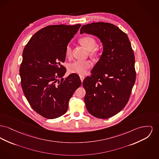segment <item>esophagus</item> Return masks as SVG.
Masks as SVG:
<instances>
[{
  "mask_svg": "<svg viewBox=\"0 0 159 159\" xmlns=\"http://www.w3.org/2000/svg\"><path fill=\"white\" fill-rule=\"evenodd\" d=\"M80 80H81L82 82H83V81H84V75H80Z\"/></svg>",
  "mask_w": 159,
  "mask_h": 159,
  "instance_id": "34e87169",
  "label": "esophagus"
}]
</instances>
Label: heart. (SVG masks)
Returning a JSON list of instances; mask_svg holds the SVG:
<instances>
[{
    "instance_id": "heart-1",
    "label": "heart",
    "mask_w": 159,
    "mask_h": 159,
    "mask_svg": "<svg viewBox=\"0 0 159 159\" xmlns=\"http://www.w3.org/2000/svg\"><path fill=\"white\" fill-rule=\"evenodd\" d=\"M79 41L88 50H90L92 55L97 56L99 54L100 49L98 46H96L97 41L94 38L91 36H84L80 38ZM66 55L67 57L71 55V48L70 46H67L66 47ZM92 66L93 63L90 61L78 60L70 63L68 66V70L70 73L84 75Z\"/></svg>"
}]
</instances>
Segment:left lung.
<instances>
[{"instance_id": "left-lung-1", "label": "left lung", "mask_w": 159, "mask_h": 159, "mask_svg": "<svg viewBox=\"0 0 159 159\" xmlns=\"http://www.w3.org/2000/svg\"><path fill=\"white\" fill-rule=\"evenodd\" d=\"M80 32L93 34L103 43V54L83 86L88 111L97 118L107 119L129 100L136 80L134 52L127 35L111 23L85 25Z\"/></svg>"}]
</instances>
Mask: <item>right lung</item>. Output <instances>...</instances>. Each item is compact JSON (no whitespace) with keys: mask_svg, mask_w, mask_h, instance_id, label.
I'll list each match as a JSON object with an SVG mask.
<instances>
[{"mask_svg":"<svg viewBox=\"0 0 159 159\" xmlns=\"http://www.w3.org/2000/svg\"><path fill=\"white\" fill-rule=\"evenodd\" d=\"M81 25L47 26L36 32L24 48L20 67L21 85L31 107L47 119L67 111L69 101L82 82L76 74L59 78L66 73L68 43Z\"/></svg>","mask_w":159,"mask_h":159,"instance_id":"obj_1","label":"right lung"}]
</instances>
